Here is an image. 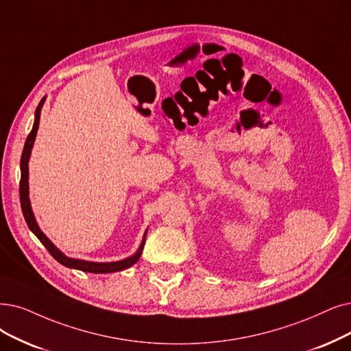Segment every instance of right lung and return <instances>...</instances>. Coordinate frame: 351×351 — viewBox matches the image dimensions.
Listing matches in <instances>:
<instances>
[{"label": "right lung", "mask_w": 351, "mask_h": 351, "mask_svg": "<svg viewBox=\"0 0 351 351\" xmlns=\"http://www.w3.org/2000/svg\"><path fill=\"white\" fill-rule=\"evenodd\" d=\"M45 102V97L40 101L37 109H36V119H34V125H33V130L29 134L25 139V144H24V149L21 154V180H20V202H21V210H23V215L25 219L27 226L30 228V230L38 237V241L46 246V249L49 250V254L58 261L59 263L67 266V268H75L83 272H92V274H109V272H118L122 269H127L130 266H132L139 256L143 254V249H144V243H145V234H144V239L141 246L136 250V254L123 259V261H118V262H108V263H99V262H88V261H79V259H70L67 256H64L62 252L56 247L47 237L46 234L40 230L38 224L36 223L34 215L32 212V206H30V200H29V158H30V152L33 148V143L36 139L37 135V130H38V122H40V110L41 106H43Z\"/></svg>", "instance_id": "1"}]
</instances>
